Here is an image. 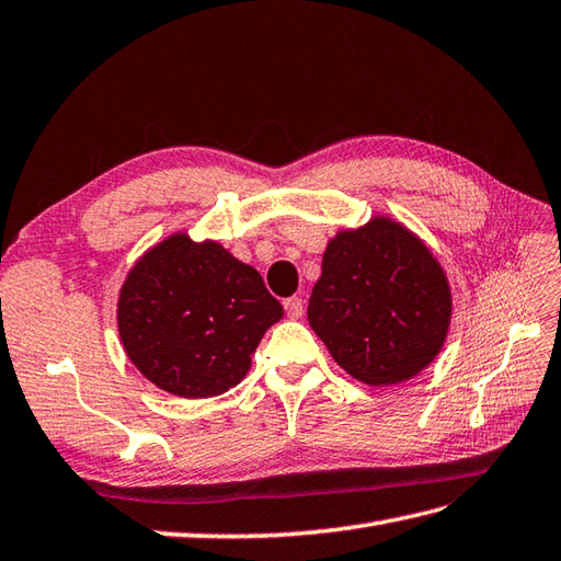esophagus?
Masks as SVG:
<instances>
[{"mask_svg":"<svg viewBox=\"0 0 561 561\" xmlns=\"http://www.w3.org/2000/svg\"><path fill=\"white\" fill-rule=\"evenodd\" d=\"M284 310H286V316H289L291 320H298L304 316V301L298 296H291V298H286L284 301Z\"/></svg>","mask_w":561,"mask_h":561,"instance_id":"esophagus-1","label":"esophagus"}]
</instances>
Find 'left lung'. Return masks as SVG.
<instances>
[{
	"mask_svg": "<svg viewBox=\"0 0 561 561\" xmlns=\"http://www.w3.org/2000/svg\"><path fill=\"white\" fill-rule=\"evenodd\" d=\"M449 320L445 270L399 221L373 217L328 243L308 322L351 377L389 387L419 375L439 354Z\"/></svg>",
	"mask_w": 561,
	"mask_h": 561,
	"instance_id": "obj_1",
	"label": "left lung"
}]
</instances>
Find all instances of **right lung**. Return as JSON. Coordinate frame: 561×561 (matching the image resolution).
I'll return each mask as SVG.
<instances>
[{"label": "right lung", "mask_w": 561, "mask_h": 561, "mask_svg": "<svg viewBox=\"0 0 561 561\" xmlns=\"http://www.w3.org/2000/svg\"><path fill=\"white\" fill-rule=\"evenodd\" d=\"M284 308L257 270L215 241L174 233L122 286L116 322L134 366L169 394L205 399L237 387Z\"/></svg>", "instance_id": "right-lung-1"}]
</instances>
